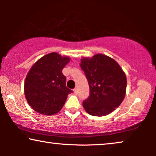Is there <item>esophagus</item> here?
Returning a JSON list of instances; mask_svg holds the SVG:
<instances>
[{"label":"esophagus","instance_id":"esophagus-1","mask_svg":"<svg viewBox=\"0 0 156 156\" xmlns=\"http://www.w3.org/2000/svg\"><path fill=\"white\" fill-rule=\"evenodd\" d=\"M74 92L76 94H77V93H78V89H77V88H75V89H74Z\"/></svg>","mask_w":156,"mask_h":156}]
</instances>
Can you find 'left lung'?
<instances>
[{"label":"left lung","mask_w":156,"mask_h":156,"mask_svg":"<svg viewBox=\"0 0 156 156\" xmlns=\"http://www.w3.org/2000/svg\"><path fill=\"white\" fill-rule=\"evenodd\" d=\"M80 67L89 86V96L83 101L86 112L91 116H106L123 101L126 89V77L114 59L106 55H95L83 58Z\"/></svg>","instance_id":"obj_1"}]
</instances>
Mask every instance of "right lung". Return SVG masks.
I'll use <instances>...</instances> for the list:
<instances>
[{"instance_id": "right-lung-1", "label": "right lung", "mask_w": 156, "mask_h": 156, "mask_svg": "<svg viewBox=\"0 0 156 156\" xmlns=\"http://www.w3.org/2000/svg\"><path fill=\"white\" fill-rule=\"evenodd\" d=\"M69 57L56 52L44 55L31 67L25 79L24 91L30 106L39 114L54 115L63 107L73 91L66 86L62 69Z\"/></svg>"}]
</instances>
